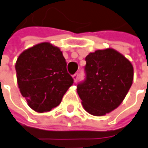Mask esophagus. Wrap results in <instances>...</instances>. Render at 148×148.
I'll use <instances>...</instances> for the list:
<instances>
[{
  "label": "esophagus",
  "instance_id": "obj_1",
  "mask_svg": "<svg viewBox=\"0 0 148 148\" xmlns=\"http://www.w3.org/2000/svg\"><path fill=\"white\" fill-rule=\"evenodd\" d=\"M73 79H74V83H76V82H77V80H78V79H79V74H78V73L74 74V75H73Z\"/></svg>",
  "mask_w": 148,
  "mask_h": 148
}]
</instances>
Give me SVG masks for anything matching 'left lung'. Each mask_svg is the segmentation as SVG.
Wrapping results in <instances>:
<instances>
[{"label":"left lung","instance_id":"left-lung-1","mask_svg":"<svg viewBox=\"0 0 148 148\" xmlns=\"http://www.w3.org/2000/svg\"><path fill=\"white\" fill-rule=\"evenodd\" d=\"M86 79L77 92L87 112L101 116L116 109L124 101L134 80L130 60L112 48L97 50L85 58Z\"/></svg>","mask_w":148,"mask_h":148}]
</instances>
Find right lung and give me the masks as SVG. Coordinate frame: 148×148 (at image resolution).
<instances>
[{"label":"right lung","instance_id":"obj_1","mask_svg":"<svg viewBox=\"0 0 148 148\" xmlns=\"http://www.w3.org/2000/svg\"><path fill=\"white\" fill-rule=\"evenodd\" d=\"M59 47L42 42L23 51L15 63L18 88L30 108L42 113L56 107L74 83Z\"/></svg>","mask_w":148,"mask_h":148}]
</instances>
